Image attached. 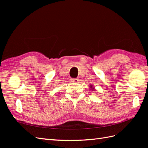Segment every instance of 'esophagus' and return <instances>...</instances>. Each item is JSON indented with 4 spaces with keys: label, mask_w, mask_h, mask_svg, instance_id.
<instances>
[{
    "label": "esophagus",
    "mask_w": 148,
    "mask_h": 148,
    "mask_svg": "<svg viewBox=\"0 0 148 148\" xmlns=\"http://www.w3.org/2000/svg\"><path fill=\"white\" fill-rule=\"evenodd\" d=\"M78 79H79L78 78H73V79H71V81L73 83H78V81H79Z\"/></svg>",
    "instance_id": "34e87169"
}]
</instances>
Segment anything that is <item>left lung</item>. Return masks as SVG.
Returning a JSON list of instances; mask_svg holds the SVG:
<instances>
[{"instance_id": "8db88e82", "label": "left lung", "mask_w": 148, "mask_h": 148, "mask_svg": "<svg viewBox=\"0 0 148 148\" xmlns=\"http://www.w3.org/2000/svg\"><path fill=\"white\" fill-rule=\"evenodd\" d=\"M90 89H92V91H94L95 90V88H93V87H92V85H90Z\"/></svg>"}]
</instances>
